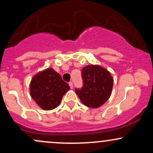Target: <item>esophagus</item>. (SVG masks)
<instances>
[{"label":"esophagus","mask_w":153,"mask_h":153,"mask_svg":"<svg viewBox=\"0 0 153 153\" xmlns=\"http://www.w3.org/2000/svg\"><path fill=\"white\" fill-rule=\"evenodd\" d=\"M69 85H70V87H71V88H73V82H69Z\"/></svg>","instance_id":"obj_1"}]
</instances>
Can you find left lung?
Wrapping results in <instances>:
<instances>
[{"label": "left lung", "instance_id": "left-lung-1", "mask_svg": "<svg viewBox=\"0 0 153 153\" xmlns=\"http://www.w3.org/2000/svg\"><path fill=\"white\" fill-rule=\"evenodd\" d=\"M83 86L75 89L78 96L85 106L99 108L109 99L114 79L111 73L103 67L90 65L82 69Z\"/></svg>", "mask_w": 153, "mask_h": 153}]
</instances>
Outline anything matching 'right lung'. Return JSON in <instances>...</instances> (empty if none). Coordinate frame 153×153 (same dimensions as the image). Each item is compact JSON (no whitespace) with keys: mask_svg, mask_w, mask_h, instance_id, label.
Returning a JSON list of instances; mask_svg holds the SVG:
<instances>
[{"mask_svg":"<svg viewBox=\"0 0 153 153\" xmlns=\"http://www.w3.org/2000/svg\"><path fill=\"white\" fill-rule=\"evenodd\" d=\"M30 94L36 104L43 110H52L60 103L70 86L52 68L39 72L31 79Z\"/></svg>","mask_w":153,"mask_h":153,"instance_id":"right-lung-1","label":"right lung"}]
</instances>
